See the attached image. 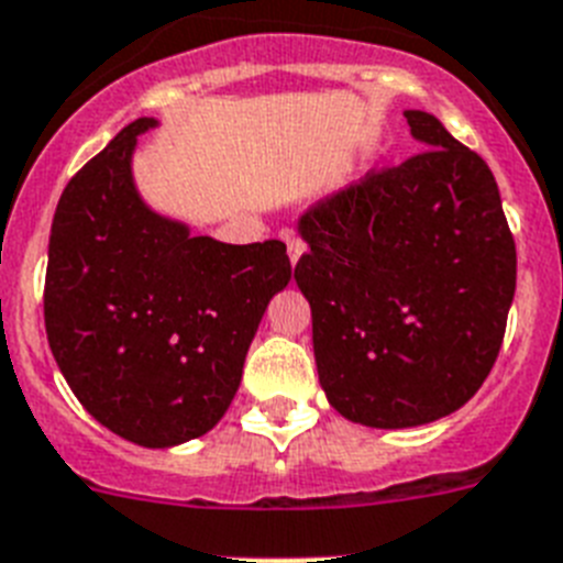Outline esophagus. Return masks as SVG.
Segmentation results:
<instances>
[{
	"mask_svg": "<svg viewBox=\"0 0 563 563\" xmlns=\"http://www.w3.org/2000/svg\"><path fill=\"white\" fill-rule=\"evenodd\" d=\"M283 240H286V249H289L291 266H297V260L303 257V252H306V243L297 238V234H291V231H283Z\"/></svg>",
	"mask_w": 563,
	"mask_h": 563,
	"instance_id": "obj_1",
	"label": "esophagus"
}]
</instances>
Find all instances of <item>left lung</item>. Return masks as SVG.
<instances>
[{
	"instance_id": "8db88e82",
	"label": "left lung",
	"mask_w": 563,
	"mask_h": 563,
	"mask_svg": "<svg viewBox=\"0 0 563 563\" xmlns=\"http://www.w3.org/2000/svg\"><path fill=\"white\" fill-rule=\"evenodd\" d=\"M404 117L423 151L297 223L320 386L343 418L375 429L461 409L493 369L515 297V240L489 165L432 113Z\"/></svg>"
}]
</instances>
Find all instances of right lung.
<instances>
[{
	"instance_id": "1",
	"label": "right lung",
	"mask_w": 563,
	"mask_h": 563,
	"mask_svg": "<svg viewBox=\"0 0 563 563\" xmlns=\"http://www.w3.org/2000/svg\"><path fill=\"white\" fill-rule=\"evenodd\" d=\"M140 117L65 186L45 274V332L79 404L125 441L168 450L217 427L266 306L291 280L286 243L194 238L134 183Z\"/></svg>"
}]
</instances>
